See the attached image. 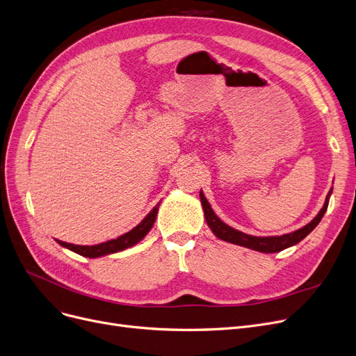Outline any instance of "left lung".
I'll use <instances>...</instances> for the list:
<instances>
[{
	"instance_id": "left-lung-1",
	"label": "left lung",
	"mask_w": 356,
	"mask_h": 356,
	"mask_svg": "<svg viewBox=\"0 0 356 356\" xmlns=\"http://www.w3.org/2000/svg\"><path fill=\"white\" fill-rule=\"evenodd\" d=\"M332 191L329 192L327 197H326V202H324L323 208L320 209V212L317 213L316 218L308 222L305 227L293 231V233L289 234H284V236H273V237H254V236H249V234H244L238 229L231 228L229 225H227L225 222H222L218 216L215 215V212L212 211L209 202L207 200V197L204 196V193L200 192V202H202V208L205 212V220L209 225V228L212 229V233L228 243H233L237 245H243L247 247V249H252V250H257L261 253H276V252H281L284 249H288V247L293 245L300 243L302 238H305L308 234L312 233V231L317 227V224L321 221L323 215L326 213L327 211V205H329V197H330Z\"/></svg>"
}]
</instances>
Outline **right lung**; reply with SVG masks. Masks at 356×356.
<instances>
[{"label": "right lung", "mask_w": 356, "mask_h": 356, "mask_svg": "<svg viewBox=\"0 0 356 356\" xmlns=\"http://www.w3.org/2000/svg\"><path fill=\"white\" fill-rule=\"evenodd\" d=\"M159 207L160 205L154 207V209L145 216V218L140 224H138L135 228H132L129 233L123 234L118 238L106 241V243L96 244V245H76V244L59 241V240H56V241L63 247H67V249H70L75 253H79V254L86 256V257H91V259L100 257V256H104V254L116 253V252H122V250L128 249V247H132L134 244L140 243L148 234V231L152 228L154 221H156V218H157Z\"/></svg>", "instance_id": "right-lung-1"}]
</instances>
